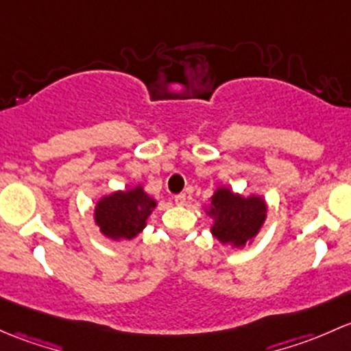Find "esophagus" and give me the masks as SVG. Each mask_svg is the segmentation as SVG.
<instances>
[{
    "instance_id": "34e87169",
    "label": "esophagus",
    "mask_w": 351,
    "mask_h": 351,
    "mask_svg": "<svg viewBox=\"0 0 351 351\" xmlns=\"http://www.w3.org/2000/svg\"><path fill=\"white\" fill-rule=\"evenodd\" d=\"M186 199H187V197H186V194H184V193L176 194V196H174V201H176L177 206H184V204H186Z\"/></svg>"
}]
</instances>
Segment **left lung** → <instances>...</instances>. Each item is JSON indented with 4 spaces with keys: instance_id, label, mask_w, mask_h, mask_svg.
<instances>
[{
    "instance_id": "1",
    "label": "left lung",
    "mask_w": 351,
    "mask_h": 351,
    "mask_svg": "<svg viewBox=\"0 0 351 351\" xmlns=\"http://www.w3.org/2000/svg\"><path fill=\"white\" fill-rule=\"evenodd\" d=\"M213 218L211 233L223 245L243 248L258 234L267 218V204L263 197L241 196L225 186H219L211 196L206 209Z\"/></svg>"
}]
</instances>
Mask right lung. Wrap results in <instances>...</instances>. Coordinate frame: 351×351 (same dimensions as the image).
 Here are the masks:
<instances>
[{"instance_id":"1","label":"right lung","mask_w":351,"mask_h":351,"mask_svg":"<svg viewBox=\"0 0 351 351\" xmlns=\"http://www.w3.org/2000/svg\"><path fill=\"white\" fill-rule=\"evenodd\" d=\"M155 206L157 201L150 197L142 186L117 191L96 202L95 223L110 240H132L145 228Z\"/></svg>"}]
</instances>
